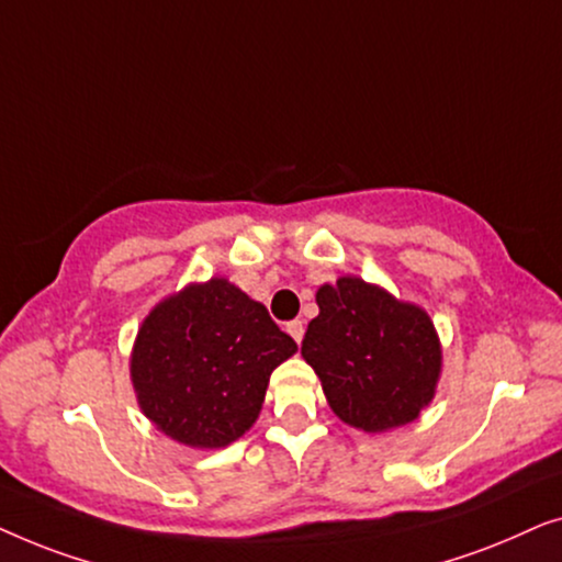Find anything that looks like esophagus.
Returning a JSON list of instances; mask_svg holds the SVG:
<instances>
[{"label":"esophagus","instance_id":"34e87169","mask_svg":"<svg viewBox=\"0 0 562 562\" xmlns=\"http://www.w3.org/2000/svg\"><path fill=\"white\" fill-rule=\"evenodd\" d=\"M286 333L294 337L296 342H302V337H304V322L302 319H291L289 325H286Z\"/></svg>","mask_w":562,"mask_h":562}]
</instances>
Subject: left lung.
<instances>
[{"instance_id":"1","label":"left lung","mask_w":562,"mask_h":562,"mask_svg":"<svg viewBox=\"0 0 562 562\" xmlns=\"http://www.w3.org/2000/svg\"><path fill=\"white\" fill-rule=\"evenodd\" d=\"M317 304L302 356L337 417L366 432L417 419L432 402L442 360L427 314L352 276L322 286Z\"/></svg>"}]
</instances>
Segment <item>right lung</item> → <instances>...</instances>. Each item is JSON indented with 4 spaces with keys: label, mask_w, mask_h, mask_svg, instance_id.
Masks as SVG:
<instances>
[{
    "label": "right lung",
    "mask_w": 562,
    "mask_h": 562,
    "mask_svg": "<svg viewBox=\"0 0 562 562\" xmlns=\"http://www.w3.org/2000/svg\"><path fill=\"white\" fill-rule=\"evenodd\" d=\"M294 352L263 304L212 279L148 314L130 373L158 429L191 448H225L258 419L273 368Z\"/></svg>",
    "instance_id": "1"
}]
</instances>
